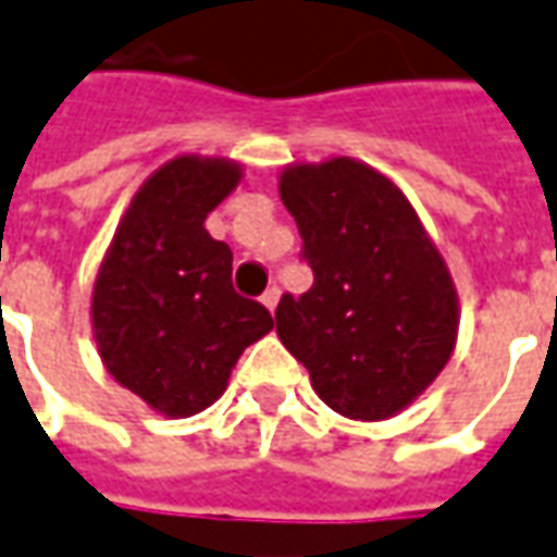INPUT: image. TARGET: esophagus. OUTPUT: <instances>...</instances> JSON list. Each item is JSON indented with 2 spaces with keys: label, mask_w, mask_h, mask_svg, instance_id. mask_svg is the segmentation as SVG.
I'll return each mask as SVG.
<instances>
[{
  "label": "esophagus",
  "mask_w": 557,
  "mask_h": 557,
  "mask_svg": "<svg viewBox=\"0 0 557 557\" xmlns=\"http://www.w3.org/2000/svg\"><path fill=\"white\" fill-rule=\"evenodd\" d=\"M278 297H282V290L272 285V287H267V294H263L260 300H263V306H267L270 312H275V306H278Z\"/></svg>",
  "instance_id": "1"
}]
</instances>
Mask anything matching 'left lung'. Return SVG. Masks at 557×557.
I'll return each mask as SVG.
<instances>
[{
  "label": "left lung",
  "mask_w": 557,
  "mask_h": 557,
  "mask_svg": "<svg viewBox=\"0 0 557 557\" xmlns=\"http://www.w3.org/2000/svg\"><path fill=\"white\" fill-rule=\"evenodd\" d=\"M278 196L315 282L297 300L282 297L275 334L327 408L395 417L457 346L460 297L442 251L401 186L349 156L282 168Z\"/></svg>",
  "instance_id": "left-lung-1"
}]
</instances>
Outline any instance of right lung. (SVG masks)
<instances>
[{"label":"right lung","instance_id":"1","mask_svg":"<svg viewBox=\"0 0 557 557\" xmlns=\"http://www.w3.org/2000/svg\"><path fill=\"white\" fill-rule=\"evenodd\" d=\"M245 168L183 152L134 193L97 267L91 331L103 368L162 417H193L230 386L272 315L233 290V251L205 230Z\"/></svg>","mask_w":557,"mask_h":557}]
</instances>
